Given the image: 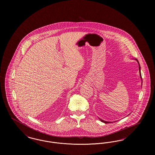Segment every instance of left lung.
Listing matches in <instances>:
<instances>
[{
	"label": "left lung",
	"instance_id": "1",
	"mask_svg": "<svg viewBox=\"0 0 155 155\" xmlns=\"http://www.w3.org/2000/svg\"><path fill=\"white\" fill-rule=\"evenodd\" d=\"M137 62H138V65H139V71H140V79H141V80H142V76H141V73H140V63H139V61H138V60H137V59H135ZM141 85H142V84H141ZM129 115V114H128ZM100 119V120L102 121V122H103L104 123H110L111 122H110V121H104V120H102L101 118H99Z\"/></svg>",
	"mask_w": 155,
	"mask_h": 155
}]
</instances>
